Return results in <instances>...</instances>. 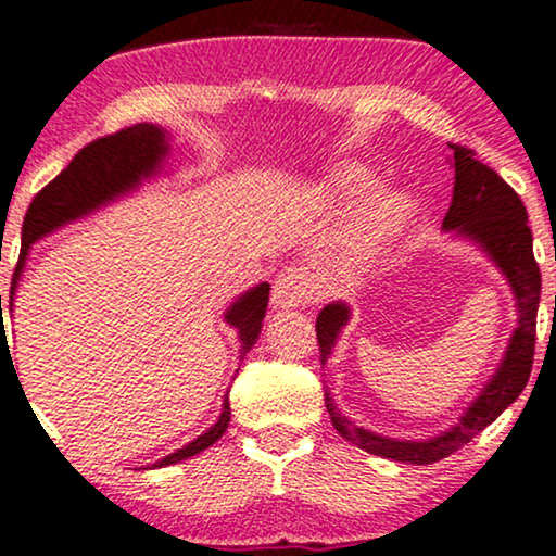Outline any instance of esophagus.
<instances>
[{
    "mask_svg": "<svg viewBox=\"0 0 556 556\" xmlns=\"http://www.w3.org/2000/svg\"><path fill=\"white\" fill-rule=\"evenodd\" d=\"M319 283L316 276L308 268H288L276 278L273 286V306L276 308H295L304 306L306 301H312Z\"/></svg>",
    "mask_w": 556,
    "mask_h": 556,
    "instance_id": "esophagus-1",
    "label": "esophagus"
}]
</instances>
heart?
<instances>
[{"label": "heart", "mask_w": 556, "mask_h": 556, "mask_svg": "<svg viewBox=\"0 0 556 556\" xmlns=\"http://www.w3.org/2000/svg\"><path fill=\"white\" fill-rule=\"evenodd\" d=\"M375 178L372 170H367L359 163H342L331 170L327 178V189H324V199L331 208H348L357 206L367 193L372 191ZM414 214V201L406 191L399 189H383L372 193L359 208L357 225H355V240H352V250L359 257H370L380 248H386L395 235L406 227V222Z\"/></svg>", "instance_id": "b5f03b06"}]
</instances>
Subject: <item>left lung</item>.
Segmentation results:
<instances>
[{"label":"left lung","mask_w":556,"mask_h":556,"mask_svg":"<svg viewBox=\"0 0 556 556\" xmlns=\"http://www.w3.org/2000/svg\"><path fill=\"white\" fill-rule=\"evenodd\" d=\"M452 148L454 189L452 204L446 212L442 229L454 237H463L485 252L501 276L508 280L510 293L516 299L518 324L510 334L506 355L498 363V370L490 375L485 388L478 393L457 424L442 434L421 439H393L375 434V431L357 427L348 419L331 395L324 391V403L331 416V424L359 450L378 454V457L395 459L403 465H431L450 457L459 446L472 442L482 429L490 427L514 403L529 383L533 365V344H536V312L542 299V273L533 261V237L529 229L523 201L503 178L475 157L472 150L463 146ZM350 306L344 301H331L316 316V340H319L321 363H327L342 329L350 321Z\"/></svg>","instance_id":"8db88e82"}]
</instances>
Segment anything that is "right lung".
I'll use <instances>...</instances> for the list:
<instances>
[{
	"label": "right lung",
	"instance_id": "1",
	"mask_svg": "<svg viewBox=\"0 0 556 556\" xmlns=\"http://www.w3.org/2000/svg\"><path fill=\"white\" fill-rule=\"evenodd\" d=\"M170 153L168 132L163 127L153 125V122H140L122 132L99 137V140L89 142L76 153L74 161L68 163V168H63L58 176L42 189L38 197L33 199L30 208H27L25 222H23V248H20V261L12 276L10 288V314L14 306V293H17L20 278L25 273L27 255L30 248L42 237H48L55 229L71 225V222L84 219L97 208H102L112 201L127 197L129 191H135L137 186L148 178H155L163 170L165 157ZM268 295L270 283H257L250 291H244L240 299L232 301V306L225 312V321L229 327L237 329L240 337V359L252 350V344L257 342L263 329L265 308H268ZM7 352V329H4V316H2V295H0V352ZM12 363V357H10ZM229 395V393H227ZM225 395L222 403V414L216 424H212L204 434H199L193 442H189L184 450H176L168 457L157 459L155 465H150L148 470L155 467H168L189 459L193 454L204 452L206 446L219 442V437L225 434L229 427V399Z\"/></svg>",
	"mask_w": 556,
	"mask_h": 556
}]
</instances>
